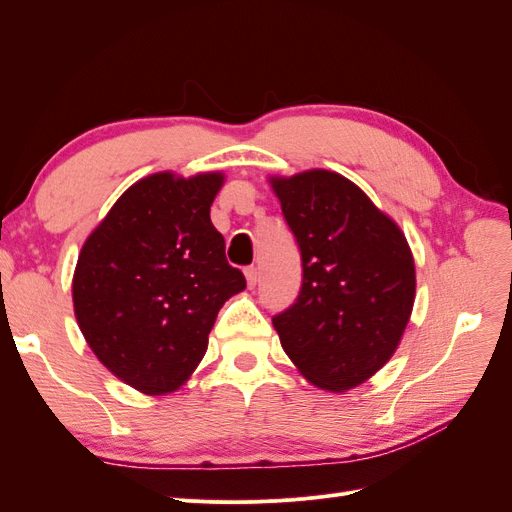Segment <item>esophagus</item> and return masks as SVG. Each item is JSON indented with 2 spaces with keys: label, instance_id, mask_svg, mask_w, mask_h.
<instances>
[{
  "label": "esophagus",
  "instance_id": "1",
  "mask_svg": "<svg viewBox=\"0 0 512 512\" xmlns=\"http://www.w3.org/2000/svg\"><path fill=\"white\" fill-rule=\"evenodd\" d=\"M245 280H247V286L254 288L256 282H258V269L252 265V267H245Z\"/></svg>",
  "mask_w": 512,
  "mask_h": 512
}]
</instances>
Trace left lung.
I'll return each instance as SVG.
<instances>
[{
  "label": "left lung",
  "mask_w": 512,
  "mask_h": 512,
  "mask_svg": "<svg viewBox=\"0 0 512 512\" xmlns=\"http://www.w3.org/2000/svg\"><path fill=\"white\" fill-rule=\"evenodd\" d=\"M301 252L299 297L273 316L282 348L324 391H348L391 359L414 303L404 232L346 177L271 179Z\"/></svg>",
  "instance_id": "8db88e82"
}]
</instances>
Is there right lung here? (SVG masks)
Masks as SVG:
<instances>
[{
	"label": "right lung",
	"mask_w": 512,
	"mask_h": 512,
	"mask_svg": "<svg viewBox=\"0 0 512 512\" xmlns=\"http://www.w3.org/2000/svg\"><path fill=\"white\" fill-rule=\"evenodd\" d=\"M222 181L220 173L141 179L91 232L76 262L74 314L87 344L147 395L188 380L222 305L245 288L209 218Z\"/></svg>",
	"instance_id": "obj_1"
}]
</instances>
